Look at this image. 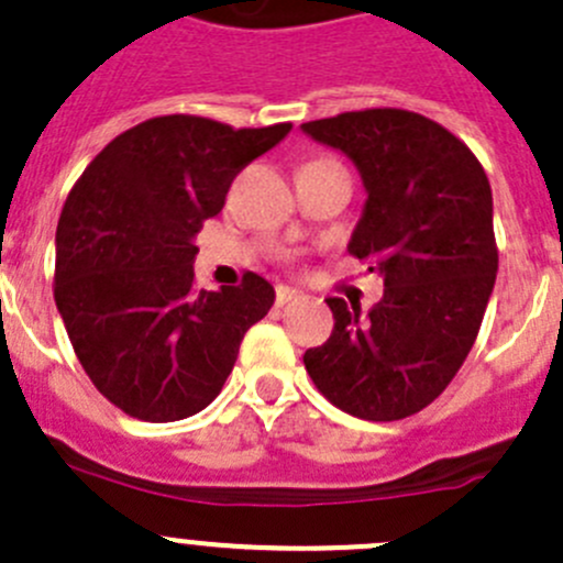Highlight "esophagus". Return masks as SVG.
Returning a JSON list of instances; mask_svg holds the SVG:
<instances>
[{
  "label": "esophagus",
  "mask_w": 563,
  "mask_h": 563,
  "mask_svg": "<svg viewBox=\"0 0 563 563\" xmlns=\"http://www.w3.org/2000/svg\"><path fill=\"white\" fill-rule=\"evenodd\" d=\"M298 298H303V295H300L298 289L284 287V284H279V287H276V303H279V306L289 303V300H298Z\"/></svg>",
  "instance_id": "1"
}]
</instances>
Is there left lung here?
I'll list each match as a JSON object with an SVG mask.
<instances>
[{"label":"left lung","instance_id":"8db88e82","mask_svg":"<svg viewBox=\"0 0 563 563\" xmlns=\"http://www.w3.org/2000/svg\"><path fill=\"white\" fill-rule=\"evenodd\" d=\"M306 133L358 166L366 208L350 254L383 276V298H328L333 331L303 355L317 391L350 416L399 421L454 380L498 274L493 191L463 139L408 109L344 111Z\"/></svg>","mask_w":563,"mask_h":563}]
</instances>
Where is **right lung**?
<instances>
[{
	"instance_id": "1",
	"label": "right lung",
	"mask_w": 563,
	"mask_h": 563,
	"mask_svg": "<svg viewBox=\"0 0 563 563\" xmlns=\"http://www.w3.org/2000/svg\"><path fill=\"white\" fill-rule=\"evenodd\" d=\"M289 128L153 117L111 139L70 188L54 300L87 377L122 413L164 424L208 408L243 333L274 306V287L252 271L238 287L197 292L194 238L238 172Z\"/></svg>"
}]
</instances>
